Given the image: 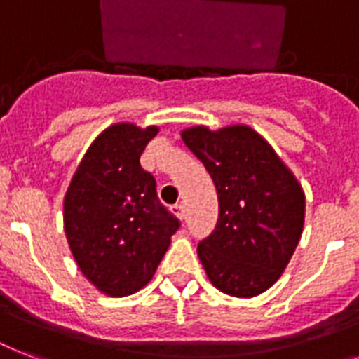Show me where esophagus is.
I'll return each mask as SVG.
<instances>
[{
    "label": "esophagus",
    "instance_id": "esophagus-1",
    "mask_svg": "<svg viewBox=\"0 0 359 359\" xmlns=\"http://www.w3.org/2000/svg\"><path fill=\"white\" fill-rule=\"evenodd\" d=\"M171 210H173V214L177 216V218H180V219L186 218V210H184V205H182V203H177V205H173V207H171Z\"/></svg>",
    "mask_w": 359,
    "mask_h": 359
}]
</instances>
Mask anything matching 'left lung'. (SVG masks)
<instances>
[{"instance_id": "left-lung-1", "label": "left lung", "mask_w": 359, "mask_h": 359, "mask_svg": "<svg viewBox=\"0 0 359 359\" xmlns=\"http://www.w3.org/2000/svg\"><path fill=\"white\" fill-rule=\"evenodd\" d=\"M182 140L218 191L216 229L197 245L210 283L236 298L261 294L278 281L300 242L302 186L268 141L245 124L216 132L191 126Z\"/></svg>"}]
</instances>
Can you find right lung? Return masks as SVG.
<instances>
[{"instance_id":"1","label":"right lung","mask_w":359,"mask_h":359,"mask_svg":"<svg viewBox=\"0 0 359 359\" xmlns=\"http://www.w3.org/2000/svg\"><path fill=\"white\" fill-rule=\"evenodd\" d=\"M158 134L130 123L93 141L65 196V235L78 266L108 296L145 287L180 222L156 196V180L140 156Z\"/></svg>"}]
</instances>
